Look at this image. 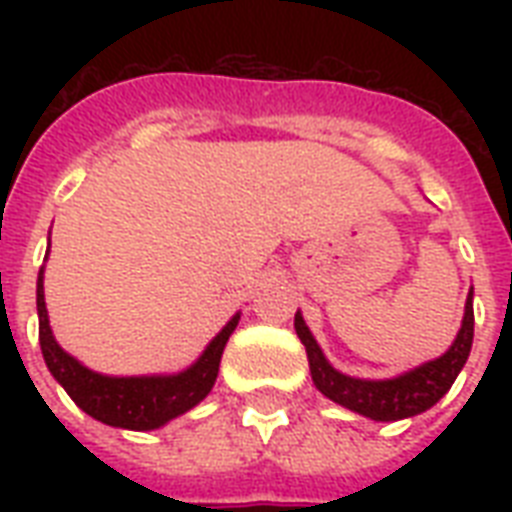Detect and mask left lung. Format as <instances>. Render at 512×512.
<instances>
[{
    "label": "left lung",
    "instance_id": "8db88e82",
    "mask_svg": "<svg viewBox=\"0 0 512 512\" xmlns=\"http://www.w3.org/2000/svg\"><path fill=\"white\" fill-rule=\"evenodd\" d=\"M295 332L305 345V353H308L313 385L324 396L350 409V412L364 414L369 420H404V417H414V414L425 412L436 401H441L468 361L470 345H473V289H470L468 303H465L462 327L454 337L452 348L446 350L444 356L433 358L412 372L398 374L393 380H358V377L337 372L335 366L327 361V356L321 353L319 342L313 340L311 329L305 327L300 311L295 313Z\"/></svg>",
    "mask_w": 512,
    "mask_h": 512
}]
</instances>
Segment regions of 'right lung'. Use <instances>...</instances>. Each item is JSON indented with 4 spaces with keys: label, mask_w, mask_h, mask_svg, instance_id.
Instances as JSON below:
<instances>
[{
    "label": "right lung",
    "mask_w": 512,
    "mask_h": 512,
    "mask_svg": "<svg viewBox=\"0 0 512 512\" xmlns=\"http://www.w3.org/2000/svg\"><path fill=\"white\" fill-rule=\"evenodd\" d=\"M36 313H39V345L50 374L63 385L74 404L95 420L127 430H154L185 414L207 398L217 380L220 356L228 337L239 324V313L225 324L196 364L177 374L154 377H108L79 364L52 337L47 305H44V271L36 279Z\"/></svg>",
    "instance_id": "1"
}]
</instances>
